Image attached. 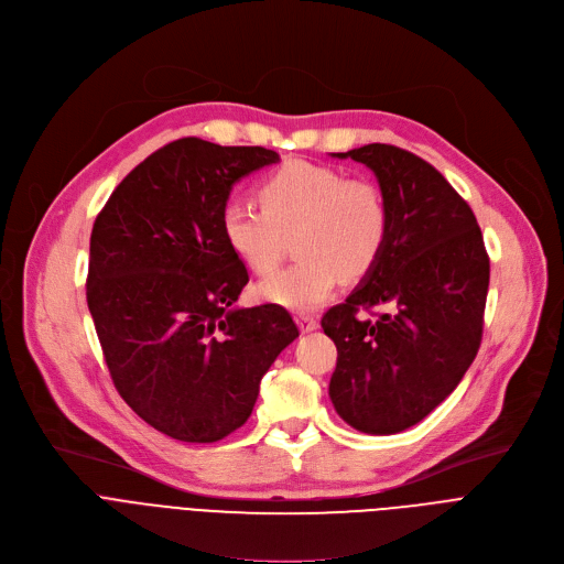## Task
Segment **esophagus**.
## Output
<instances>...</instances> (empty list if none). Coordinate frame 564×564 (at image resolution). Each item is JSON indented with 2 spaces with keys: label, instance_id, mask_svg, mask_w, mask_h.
Returning <instances> with one entry per match:
<instances>
[{
  "label": "esophagus",
  "instance_id": "1",
  "mask_svg": "<svg viewBox=\"0 0 564 564\" xmlns=\"http://www.w3.org/2000/svg\"><path fill=\"white\" fill-rule=\"evenodd\" d=\"M297 327H300L302 334L314 332V329H318V318L312 316V314H300L297 316Z\"/></svg>",
  "mask_w": 564,
  "mask_h": 564
}]
</instances>
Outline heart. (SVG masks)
<instances>
[{
	"label": "heart",
	"instance_id": "obj_1",
	"mask_svg": "<svg viewBox=\"0 0 564 564\" xmlns=\"http://www.w3.org/2000/svg\"><path fill=\"white\" fill-rule=\"evenodd\" d=\"M262 209L232 200L221 212V235L239 262L271 273L293 235L295 262L257 284L273 305L310 312L334 293L338 280L368 275L388 241L391 212L381 187L345 178L338 169L291 160L259 183Z\"/></svg>",
	"mask_w": 564,
	"mask_h": 564
}]
</instances>
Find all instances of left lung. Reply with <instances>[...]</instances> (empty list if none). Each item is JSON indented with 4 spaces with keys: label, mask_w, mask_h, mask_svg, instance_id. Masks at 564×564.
I'll return each instance as SVG.
<instances>
[{
    "label": "left lung",
    "mask_w": 564,
    "mask_h": 564,
    "mask_svg": "<svg viewBox=\"0 0 564 564\" xmlns=\"http://www.w3.org/2000/svg\"><path fill=\"white\" fill-rule=\"evenodd\" d=\"M334 155L372 169L391 212L379 262L321 321L338 350L329 381L336 413L383 436L424 420L471 366L490 257L471 207L422 158L391 144ZM372 306L389 312L377 322L358 318Z\"/></svg>",
    "instance_id": "left-lung-1"
}]
</instances>
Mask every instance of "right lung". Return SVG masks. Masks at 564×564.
<instances>
[{"label": "right lung", "mask_w": 564, "mask_h": 564, "mask_svg": "<svg viewBox=\"0 0 564 564\" xmlns=\"http://www.w3.org/2000/svg\"><path fill=\"white\" fill-rule=\"evenodd\" d=\"M278 160L176 140L128 173L95 221L88 307L106 366L123 402L176 441L239 429L300 334L280 305L235 307L248 271L221 235L232 185Z\"/></svg>", "instance_id": "add662e5"}]
</instances>
